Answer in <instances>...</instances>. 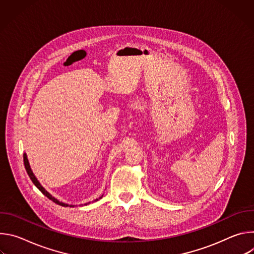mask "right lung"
Segmentation results:
<instances>
[{"label": "right lung", "mask_w": 254, "mask_h": 254, "mask_svg": "<svg viewBox=\"0 0 254 254\" xmlns=\"http://www.w3.org/2000/svg\"><path fill=\"white\" fill-rule=\"evenodd\" d=\"M24 165H25V169H26V171H27V173H28V175H29V177H30V179L32 180V182H33V184L37 187L48 199H50L51 201H53L54 203H56V204H58V205H61V206H64V207H68L69 205L68 204H65V203H62V202H59L57 199H55L54 197H52L42 186H41V184L38 182V180L36 179V177L34 176V174H33V172L31 171V168H30V165H29V162H28V159H27V156H26V154H24ZM101 198V197H100ZM70 207H74V205H71Z\"/></svg>", "instance_id": "obj_1"}]
</instances>
